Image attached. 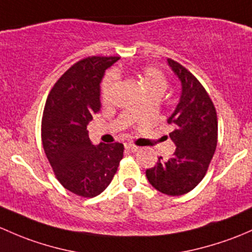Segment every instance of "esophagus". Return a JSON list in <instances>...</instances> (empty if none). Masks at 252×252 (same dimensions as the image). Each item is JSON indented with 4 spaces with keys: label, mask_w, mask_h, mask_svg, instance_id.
I'll list each match as a JSON object with an SVG mask.
<instances>
[{
    "label": "esophagus",
    "mask_w": 252,
    "mask_h": 252,
    "mask_svg": "<svg viewBox=\"0 0 252 252\" xmlns=\"http://www.w3.org/2000/svg\"><path fill=\"white\" fill-rule=\"evenodd\" d=\"M124 147H126V150L131 151V152H136V151L139 150V147L135 146V145H133V144H126L124 145Z\"/></svg>",
    "instance_id": "1"
}]
</instances>
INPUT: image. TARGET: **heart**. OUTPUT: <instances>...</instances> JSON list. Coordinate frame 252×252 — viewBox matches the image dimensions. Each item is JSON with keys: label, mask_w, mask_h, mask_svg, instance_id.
Here are the masks:
<instances>
[{"label": "heart", "mask_w": 252, "mask_h": 252, "mask_svg": "<svg viewBox=\"0 0 252 252\" xmlns=\"http://www.w3.org/2000/svg\"><path fill=\"white\" fill-rule=\"evenodd\" d=\"M142 86H144L145 92L147 96H161L168 88V78L161 72L160 70L156 67H145L141 73ZM116 83H117V76L116 73L110 72L106 75L102 81L101 86V99L105 105L110 102L112 93L115 91ZM141 108H137L136 112L141 113Z\"/></svg>", "instance_id": "obj_1"}]
</instances>
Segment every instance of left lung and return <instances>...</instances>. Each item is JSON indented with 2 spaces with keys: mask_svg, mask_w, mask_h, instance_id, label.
Instances as JSON below:
<instances>
[{
  "mask_svg": "<svg viewBox=\"0 0 252 252\" xmlns=\"http://www.w3.org/2000/svg\"><path fill=\"white\" fill-rule=\"evenodd\" d=\"M169 66L181 81L180 101L168 123L176 146L169 159L158 158L146 176L156 189L168 195H182L192 190L208 171L217 146L216 108L208 92L186 67L168 59Z\"/></svg>",
  "mask_w": 252,
  "mask_h": 252,
  "instance_id": "left-lung-1",
  "label": "left lung"
}]
</instances>
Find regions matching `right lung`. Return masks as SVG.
<instances>
[{
    "label": "right lung",
    "instance_id": "add662e5",
    "mask_svg": "<svg viewBox=\"0 0 252 252\" xmlns=\"http://www.w3.org/2000/svg\"><path fill=\"white\" fill-rule=\"evenodd\" d=\"M118 57H89L71 66L50 91L42 117V144L58 181L93 198L110 185L123 158V144L94 146L87 126L101 107L100 83Z\"/></svg>",
    "mask_w": 252,
    "mask_h": 252
}]
</instances>
